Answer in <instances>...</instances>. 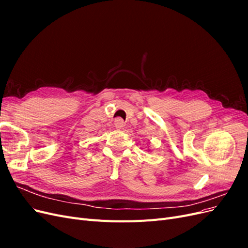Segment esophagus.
<instances>
[{
	"label": "esophagus",
	"instance_id": "34e87169",
	"mask_svg": "<svg viewBox=\"0 0 248 248\" xmlns=\"http://www.w3.org/2000/svg\"><path fill=\"white\" fill-rule=\"evenodd\" d=\"M124 125H125V123H124V121H123L122 119L118 118V119L115 120V127H116L117 129H121L122 127H124Z\"/></svg>",
	"mask_w": 248,
	"mask_h": 248
}]
</instances>
